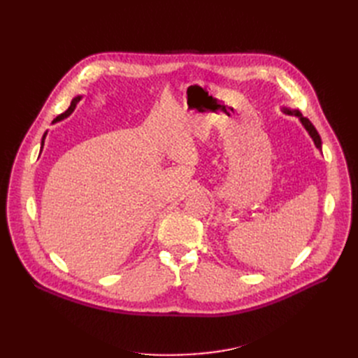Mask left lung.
<instances>
[{"label": "left lung", "mask_w": 358, "mask_h": 358, "mask_svg": "<svg viewBox=\"0 0 358 358\" xmlns=\"http://www.w3.org/2000/svg\"><path fill=\"white\" fill-rule=\"evenodd\" d=\"M282 112H284V113H287V115H294V116H297V117L300 119L301 125L306 128V131H308V133H309V136L312 137L313 143H315V146L321 150V137H320V134H318V131L315 129V127L312 125V122L309 121V119L303 116L299 110H291V109H288V107H284Z\"/></svg>", "instance_id": "1"}]
</instances>
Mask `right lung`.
Returning <instances> with one entry per match:
<instances>
[{"mask_svg":"<svg viewBox=\"0 0 358 358\" xmlns=\"http://www.w3.org/2000/svg\"><path fill=\"white\" fill-rule=\"evenodd\" d=\"M79 100H80V95L79 96H76V99H73V101H71V104H70V107L69 109L64 112V113H61V115H58L55 119H53V122L52 124H55V122H59V121H62V119H66L67 116H70L71 113H73V110H74V107H76V104L79 103ZM46 134H48V131L43 134V138H41V149H43V145H45V138H46ZM41 149H40V152H41Z\"/></svg>","mask_w":358,"mask_h":358,"instance_id":"add662e5","label":"right lung"}]
</instances>
